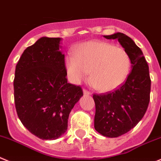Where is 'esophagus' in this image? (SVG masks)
Listing matches in <instances>:
<instances>
[{"instance_id": "obj_1", "label": "esophagus", "mask_w": 161, "mask_h": 161, "mask_svg": "<svg viewBox=\"0 0 161 161\" xmlns=\"http://www.w3.org/2000/svg\"><path fill=\"white\" fill-rule=\"evenodd\" d=\"M83 93L84 95H86V96H90V95H91V92H88V90H85V89L83 90Z\"/></svg>"}]
</instances>
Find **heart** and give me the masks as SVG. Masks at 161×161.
I'll return each mask as SVG.
<instances>
[{
    "mask_svg": "<svg viewBox=\"0 0 161 161\" xmlns=\"http://www.w3.org/2000/svg\"><path fill=\"white\" fill-rule=\"evenodd\" d=\"M74 55L65 58L70 80L79 84L90 72V83L96 90L108 92L117 89L127 78L131 66L129 53L124 49L92 40L75 47Z\"/></svg>",
    "mask_w": 161,
    "mask_h": 161,
    "instance_id": "1",
    "label": "heart"
}]
</instances>
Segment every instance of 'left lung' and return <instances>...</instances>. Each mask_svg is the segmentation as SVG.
<instances>
[{
    "mask_svg": "<svg viewBox=\"0 0 161 161\" xmlns=\"http://www.w3.org/2000/svg\"><path fill=\"white\" fill-rule=\"evenodd\" d=\"M103 37L118 39L131 60V73L123 85L108 94L93 95L95 130L104 137H117L133 129L145 115L150 99L151 80L143 53L130 38L121 32Z\"/></svg>",
    "mask_w": 161,
    "mask_h": 161,
    "instance_id": "1",
    "label": "left lung"
}]
</instances>
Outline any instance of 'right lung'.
Instances as JSON below:
<instances>
[{
    "instance_id": "add662e5",
    "label": "right lung",
    "mask_w": 161,
    "mask_h": 161,
    "mask_svg": "<svg viewBox=\"0 0 161 161\" xmlns=\"http://www.w3.org/2000/svg\"><path fill=\"white\" fill-rule=\"evenodd\" d=\"M61 38L42 37L21 55L16 66L14 99L23 125L42 140H55L68 128L74 105L83 96L68 83Z\"/></svg>"
}]
</instances>
